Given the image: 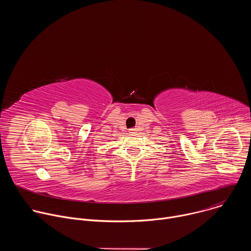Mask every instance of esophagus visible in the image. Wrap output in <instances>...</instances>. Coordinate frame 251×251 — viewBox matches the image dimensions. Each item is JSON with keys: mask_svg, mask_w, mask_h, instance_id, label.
<instances>
[{"mask_svg": "<svg viewBox=\"0 0 251 251\" xmlns=\"http://www.w3.org/2000/svg\"><path fill=\"white\" fill-rule=\"evenodd\" d=\"M136 128H131V129H129V133H131V134H135L136 133Z\"/></svg>", "mask_w": 251, "mask_h": 251, "instance_id": "esophagus-1", "label": "esophagus"}]
</instances>
